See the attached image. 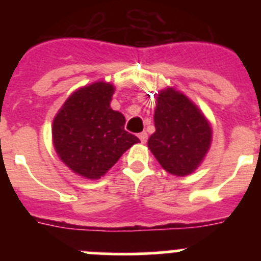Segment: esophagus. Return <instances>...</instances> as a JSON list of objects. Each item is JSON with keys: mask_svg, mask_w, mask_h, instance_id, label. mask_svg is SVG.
Here are the masks:
<instances>
[{"mask_svg": "<svg viewBox=\"0 0 261 261\" xmlns=\"http://www.w3.org/2000/svg\"><path fill=\"white\" fill-rule=\"evenodd\" d=\"M138 138L141 140L142 144H145V142L147 141V133L146 132H141L140 135H138Z\"/></svg>", "mask_w": 261, "mask_h": 261, "instance_id": "obj_1", "label": "esophagus"}]
</instances>
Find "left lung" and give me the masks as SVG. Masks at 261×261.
<instances>
[{
    "label": "left lung",
    "mask_w": 261,
    "mask_h": 261,
    "mask_svg": "<svg viewBox=\"0 0 261 261\" xmlns=\"http://www.w3.org/2000/svg\"><path fill=\"white\" fill-rule=\"evenodd\" d=\"M155 99V132L147 140V147L167 172L191 175L211 149V123L188 96L174 87L161 90Z\"/></svg>",
    "instance_id": "1"
}]
</instances>
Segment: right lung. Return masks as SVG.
Here are the masks:
<instances>
[{"mask_svg":"<svg viewBox=\"0 0 261 261\" xmlns=\"http://www.w3.org/2000/svg\"><path fill=\"white\" fill-rule=\"evenodd\" d=\"M115 86L98 81L71 94L53 119L52 141L62 163L95 180L140 142L124 129L125 117L111 108Z\"/></svg>","mask_w":261,"mask_h":261,"instance_id":"1","label":"right lung"}]
</instances>
